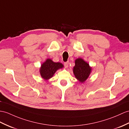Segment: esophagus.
Wrapping results in <instances>:
<instances>
[{
    "instance_id": "esophagus-1",
    "label": "esophagus",
    "mask_w": 129,
    "mask_h": 129,
    "mask_svg": "<svg viewBox=\"0 0 129 129\" xmlns=\"http://www.w3.org/2000/svg\"><path fill=\"white\" fill-rule=\"evenodd\" d=\"M68 64H69V62L68 61H67V62H64V66L66 67V68H67L68 67Z\"/></svg>"
}]
</instances>
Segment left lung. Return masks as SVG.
<instances>
[{"label":"left lung","instance_id":"left-lung-1","mask_svg":"<svg viewBox=\"0 0 129 129\" xmlns=\"http://www.w3.org/2000/svg\"><path fill=\"white\" fill-rule=\"evenodd\" d=\"M92 68L84 59L78 58L75 61V66L73 67V73L75 77L80 83H84L91 73Z\"/></svg>","mask_w":129,"mask_h":129}]
</instances>
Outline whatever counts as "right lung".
<instances>
[{"mask_svg":"<svg viewBox=\"0 0 129 129\" xmlns=\"http://www.w3.org/2000/svg\"><path fill=\"white\" fill-rule=\"evenodd\" d=\"M63 67L61 63L54 62L51 59H47L41 65L40 68V74L41 77L45 80H48L53 77L55 72L58 70Z\"/></svg>","mask_w":129,"mask_h":129,"instance_id":"1","label":"right lung"}]
</instances>
